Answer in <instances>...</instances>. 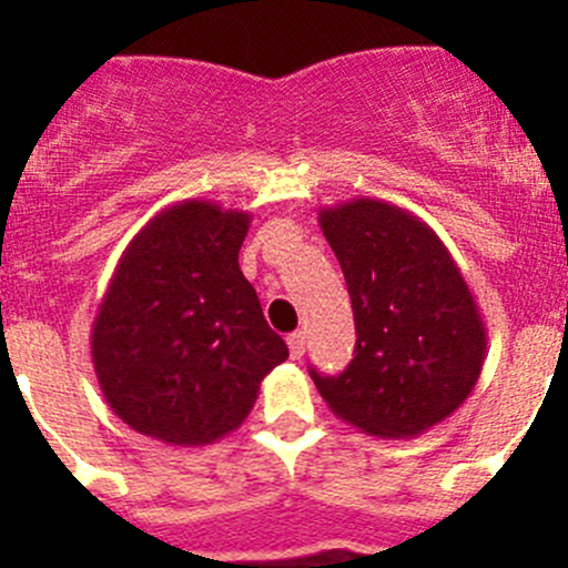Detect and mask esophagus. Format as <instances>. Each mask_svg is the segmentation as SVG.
<instances>
[{"label": "esophagus", "instance_id": "esophagus-1", "mask_svg": "<svg viewBox=\"0 0 568 568\" xmlns=\"http://www.w3.org/2000/svg\"><path fill=\"white\" fill-rule=\"evenodd\" d=\"M288 352H291V359H302V354H305V335H302V332H291Z\"/></svg>", "mask_w": 568, "mask_h": 568}]
</instances>
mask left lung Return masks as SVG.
<instances>
[{
	"mask_svg": "<svg viewBox=\"0 0 568 568\" xmlns=\"http://www.w3.org/2000/svg\"><path fill=\"white\" fill-rule=\"evenodd\" d=\"M352 296L357 346L337 376L311 368L321 398L371 437L412 439L473 393L486 326L437 233L406 209L354 197L318 211Z\"/></svg>",
	"mask_w": 568,
	"mask_h": 568,
	"instance_id": "obj_1",
	"label": "left lung"
}]
</instances>
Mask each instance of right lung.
<instances>
[{
  "mask_svg": "<svg viewBox=\"0 0 568 568\" xmlns=\"http://www.w3.org/2000/svg\"><path fill=\"white\" fill-rule=\"evenodd\" d=\"M247 211L181 200L120 255L95 313L101 393L134 432L211 445L236 432L263 376L288 357L239 266Z\"/></svg>",
  "mask_w": 568,
  "mask_h": 568,
  "instance_id": "add662e5",
  "label": "right lung"
}]
</instances>
